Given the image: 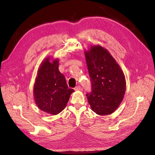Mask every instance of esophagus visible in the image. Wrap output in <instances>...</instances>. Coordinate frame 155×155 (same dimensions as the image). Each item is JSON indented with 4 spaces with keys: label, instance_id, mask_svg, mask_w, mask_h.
<instances>
[{
    "label": "esophagus",
    "instance_id": "obj_1",
    "mask_svg": "<svg viewBox=\"0 0 155 155\" xmlns=\"http://www.w3.org/2000/svg\"><path fill=\"white\" fill-rule=\"evenodd\" d=\"M75 91H80L81 90V87L79 86V85H78L77 87H75Z\"/></svg>",
    "mask_w": 155,
    "mask_h": 155
}]
</instances>
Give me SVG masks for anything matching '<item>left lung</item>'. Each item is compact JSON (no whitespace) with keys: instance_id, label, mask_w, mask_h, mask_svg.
Returning a JSON list of instances; mask_svg holds the SVG:
<instances>
[{"instance_id":"8db88e82","label":"left lung","mask_w":155,"mask_h":155,"mask_svg":"<svg viewBox=\"0 0 155 155\" xmlns=\"http://www.w3.org/2000/svg\"><path fill=\"white\" fill-rule=\"evenodd\" d=\"M92 84L87 94L91 109L98 115L110 114L123 101L126 91L124 72L110 53L100 45L85 51Z\"/></svg>"}]
</instances>
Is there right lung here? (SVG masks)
<instances>
[{
  "label": "right lung",
  "instance_id": "right-lung-1",
  "mask_svg": "<svg viewBox=\"0 0 155 155\" xmlns=\"http://www.w3.org/2000/svg\"><path fill=\"white\" fill-rule=\"evenodd\" d=\"M59 59L48 57L40 64L34 86V98L37 107L46 113L56 115L67 106L70 95L66 79L59 70Z\"/></svg>",
  "mask_w": 155,
  "mask_h": 155
}]
</instances>
